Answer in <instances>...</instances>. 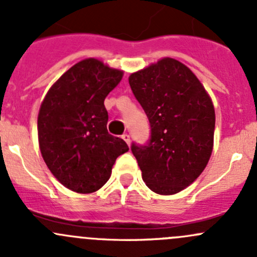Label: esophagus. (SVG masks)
<instances>
[{
    "label": "esophagus",
    "mask_w": 257,
    "mask_h": 257,
    "mask_svg": "<svg viewBox=\"0 0 257 257\" xmlns=\"http://www.w3.org/2000/svg\"><path fill=\"white\" fill-rule=\"evenodd\" d=\"M121 138H123L124 139V142H125V143L126 144H131V137H129V134H123V136H121Z\"/></svg>",
    "instance_id": "1"
}]
</instances>
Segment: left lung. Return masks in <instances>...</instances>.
<instances>
[{"label":"left lung","instance_id":"8db88e82","mask_svg":"<svg viewBox=\"0 0 257 257\" xmlns=\"http://www.w3.org/2000/svg\"><path fill=\"white\" fill-rule=\"evenodd\" d=\"M129 84L150 124L148 143L131 147L144 183L160 195L177 194L203 173L211 155V99L195 74L173 58L132 73Z\"/></svg>","mask_w":257,"mask_h":257}]
</instances>
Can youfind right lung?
<instances>
[{
  "label": "right lung",
  "instance_id": "add662e5",
  "mask_svg": "<svg viewBox=\"0 0 257 257\" xmlns=\"http://www.w3.org/2000/svg\"><path fill=\"white\" fill-rule=\"evenodd\" d=\"M123 72L94 58L83 59L46 94L38 113V142L45 163L69 190L94 193L112 174L113 164L129 148L107 131L104 99Z\"/></svg>",
  "mask_w": 257,
  "mask_h": 257
}]
</instances>
